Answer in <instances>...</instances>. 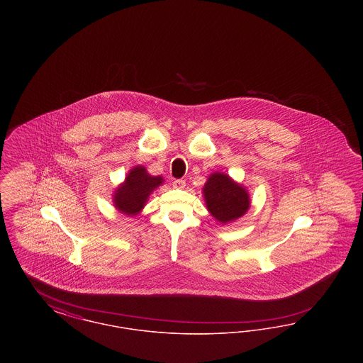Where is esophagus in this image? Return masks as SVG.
Wrapping results in <instances>:
<instances>
[{
  "label": "esophagus",
  "mask_w": 363,
  "mask_h": 363,
  "mask_svg": "<svg viewBox=\"0 0 363 363\" xmlns=\"http://www.w3.org/2000/svg\"><path fill=\"white\" fill-rule=\"evenodd\" d=\"M185 181L184 179H174L173 186L177 189H184L185 188Z\"/></svg>",
  "instance_id": "1"
}]
</instances>
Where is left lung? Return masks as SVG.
<instances>
[{
  "label": "left lung",
  "mask_w": 363,
  "mask_h": 363,
  "mask_svg": "<svg viewBox=\"0 0 363 363\" xmlns=\"http://www.w3.org/2000/svg\"><path fill=\"white\" fill-rule=\"evenodd\" d=\"M204 197L211 215L227 223L238 219L249 208V194L228 175L215 173L204 185Z\"/></svg>",
  "instance_id": "8db88e82"
}]
</instances>
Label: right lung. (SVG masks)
I'll return each mask as SVG.
<instances>
[{
    "instance_id": "add662e5",
    "label": "right lung",
    "mask_w": 363,
    "mask_h": 363,
    "mask_svg": "<svg viewBox=\"0 0 363 363\" xmlns=\"http://www.w3.org/2000/svg\"><path fill=\"white\" fill-rule=\"evenodd\" d=\"M163 182L162 177H152L143 166L128 174L125 182L114 194V204L125 215H136L144 207L151 191Z\"/></svg>"
}]
</instances>
